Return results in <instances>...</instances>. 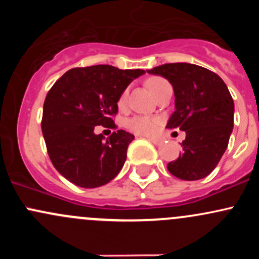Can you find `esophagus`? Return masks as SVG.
I'll list each match as a JSON object with an SVG mask.
<instances>
[{
  "label": "esophagus",
  "mask_w": 259,
  "mask_h": 259,
  "mask_svg": "<svg viewBox=\"0 0 259 259\" xmlns=\"http://www.w3.org/2000/svg\"><path fill=\"white\" fill-rule=\"evenodd\" d=\"M149 142L153 143L154 145H160L161 144V139H159V138H148Z\"/></svg>",
  "instance_id": "34e87169"
}]
</instances>
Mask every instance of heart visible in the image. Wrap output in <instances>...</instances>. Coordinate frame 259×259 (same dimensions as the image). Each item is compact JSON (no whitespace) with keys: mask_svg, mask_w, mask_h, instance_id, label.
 I'll use <instances>...</instances> for the list:
<instances>
[{"mask_svg":"<svg viewBox=\"0 0 259 259\" xmlns=\"http://www.w3.org/2000/svg\"><path fill=\"white\" fill-rule=\"evenodd\" d=\"M146 86H148L149 90L151 91L154 96L158 94V91L163 88L164 85L168 83V81L164 80L163 77L159 76H153L149 77L146 80ZM126 99H127V93H124L120 95L119 101H117V105L120 109L125 108L126 105ZM160 125V120L155 116H149V115H135V116L130 117L126 121V126L130 132L135 133V134L139 135H151L156 132V129Z\"/></svg>","mask_w":259,"mask_h":259,"instance_id":"b5f03b06","label":"heart"}]
</instances>
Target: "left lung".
I'll return each mask as SVG.
<instances>
[{"mask_svg": "<svg viewBox=\"0 0 259 259\" xmlns=\"http://www.w3.org/2000/svg\"><path fill=\"white\" fill-rule=\"evenodd\" d=\"M171 83L176 111L166 127L185 132L182 153L166 165L182 180L209 176L223 156L233 130L234 103L224 81L210 70L187 62L148 70Z\"/></svg>", "mask_w": 259, "mask_h": 259, "instance_id": "1", "label": "left lung"}]
</instances>
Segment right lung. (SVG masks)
I'll return each instance as SVG.
<instances>
[{
  "mask_svg": "<svg viewBox=\"0 0 259 259\" xmlns=\"http://www.w3.org/2000/svg\"><path fill=\"white\" fill-rule=\"evenodd\" d=\"M144 72L110 65L75 67L49 90L41 120L44 139L52 165L72 184L101 187L121 170L134 135L117 130L104 140L94 129H116L120 95Z\"/></svg>",
  "mask_w": 259,
  "mask_h": 259,
  "instance_id": "1",
  "label": "right lung"
}]
</instances>
